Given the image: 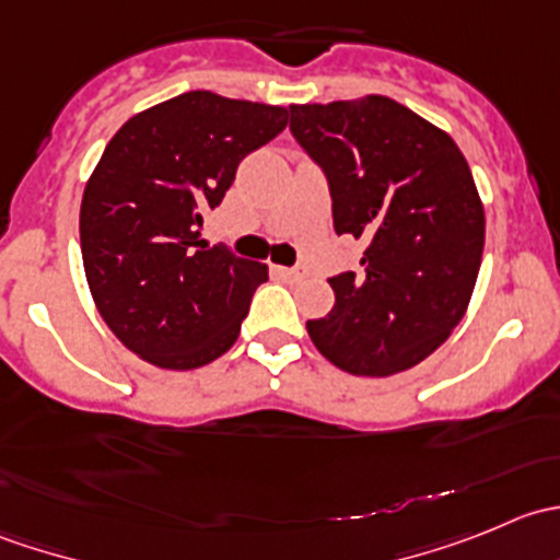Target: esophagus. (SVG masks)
I'll list each match as a JSON object with an SVG mask.
<instances>
[{"mask_svg":"<svg viewBox=\"0 0 560 560\" xmlns=\"http://www.w3.org/2000/svg\"><path fill=\"white\" fill-rule=\"evenodd\" d=\"M273 273L284 281H298L303 276L298 268H281V265H273Z\"/></svg>","mask_w":560,"mask_h":560,"instance_id":"esophagus-1","label":"esophagus"}]
</instances>
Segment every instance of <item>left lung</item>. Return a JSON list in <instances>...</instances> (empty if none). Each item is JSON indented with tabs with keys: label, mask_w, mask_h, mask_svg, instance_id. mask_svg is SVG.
Segmentation results:
<instances>
[{
	"label": "left lung",
	"mask_w": 560,
	"mask_h": 560,
	"mask_svg": "<svg viewBox=\"0 0 560 560\" xmlns=\"http://www.w3.org/2000/svg\"><path fill=\"white\" fill-rule=\"evenodd\" d=\"M290 129L327 175L332 228L365 241L360 273L332 276L314 347L354 376H393L436 352L466 314L485 208L444 129L382 94L290 105Z\"/></svg>",
	"instance_id": "1"
}]
</instances>
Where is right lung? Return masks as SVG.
Instances as JSON below:
<instances>
[{
	"mask_svg": "<svg viewBox=\"0 0 560 560\" xmlns=\"http://www.w3.org/2000/svg\"><path fill=\"white\" fill-rule=\"evenodd\" d=\"M287 127V107L186 92L129 118L81 202L97 312L145 363L189 371L228 352L268 265L200 241L241 160Z\"/></svg>",
	"mask_w": 560,
	"mask_h": 560,
	"instance_id": "add662e5",
	"label": "right lung"
}]
</instances>
